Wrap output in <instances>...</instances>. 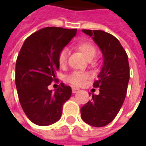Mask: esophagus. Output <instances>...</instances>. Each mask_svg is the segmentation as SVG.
Segmentation results:
<instances>
[{
	"mask_svg": "<svg viewBox=\"0 0 146 146\" xmlns=\"http://www.w3.org/2000/svg\"><path fill=\"white\" fill-rule=\"evenodd\" d=\"M79 91V89L78 88H72V92H73V93H76V92H78Z\"/></svg>",
	"mask_w": 146,
	"mask_h": 146,
	"instance_id": "34e87169",
	"label": "esophagus"
}]
</instances>
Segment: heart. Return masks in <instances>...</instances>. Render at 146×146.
<instances>
[{
    "mask_svg": "<svg viewBox=\"0 0 146 146\" xmlns=\"http://www.w3.org/2000/svg\"><path fill=\"white\" fill-rule=\"evenodd\" d=\"M76 48L81 51L88 60H92L97 54V49L95 46L90 41H80L76 45ZM68 58V51L66 48L62 49L58 54V64L60 66H66ZM88 74L81 72H73L66 76V80L74 86H80L84 83L88 78Z\"/></svg>",
    "mask_w": 146,
    "mask_h": 146,
    "instance_id": "b5f03b06",
    "label": "heart"
}]
</instances>
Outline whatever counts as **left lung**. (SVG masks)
Masks as SVG:
<instances>
[{
    "label": "left lung",
    "mask_w": 146,
    "mask_h": 146,
    "mask_svg": "<svg viewBox=\"0 0 146 146\" xmlns=\"http://www.w3.org/2000/svg\"><path fill=\"white\" fill-rule=\"evenodd\" d=\"M82 31L99 47L103 65L93 84L95 88H99V94H92V100L81 107V118L89 125L101 127L113 121L124 102L130 79L128 58L113 35L102 30Z\"/></svg>",
    "instance_id": "8db88e82"
}]
</instances>
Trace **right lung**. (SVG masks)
I'll use <instances>...</instances> for the list:
<instances>
[{"label":"right lung","mask_w":146,"mask_h":146,"mask_svg":"<svg viewBox=\"0 0 146 146\" xmlns=\"http://www.w3.org/2000/svg\"><path fill=\"white\" fill-rule=\"evenodd\" d=\"M76 34V29L45 27L27 37L19 53L15 65L19 99L27 117L36 125L57 122L72 95L71 88L63 84L54 93L48 87L59 69V52Z\"/></svg>","instance_id":"right-lung-1"}]
</instances>
